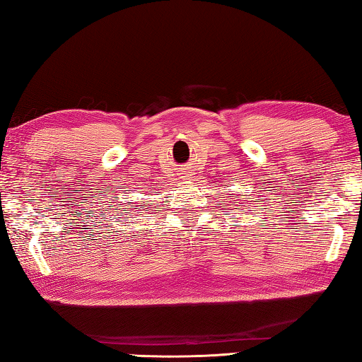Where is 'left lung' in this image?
Here are the masks:
<instances>
[{
	"instance_id": "8db88e82",
	"label": "left lung",
	"mask_w": 362,
	"mask_h": 362,
	"mask_svg": "<svg viewBox=\"0 0 362 362\" xmlns=\"http://www.w3.org/2000/svg\"><path fill=\"white\" fill-rule=\"evenodd\" d=\"M236 209H240V207H236Z\"/></svg>"
}]
</instances>
